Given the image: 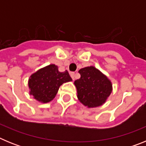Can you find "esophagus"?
<instances>
[{
    "instance_id": "obj_1",
    "label": "esophagus",
    "mask_w": 146,
    "mask_h": 146,
    "mask_svg": "<svg viewBox=\"0 0 146 146\" xmlns=\"http://www.w3.org/2000/svg\"><path fill=\"white\" fill-rule=\"evenodd\" d=\"M70 75L71 77H72V80H75V73H74V72H70Z\"/></svg>"
}]
</instances>
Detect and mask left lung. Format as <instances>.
<instances>
[{
	"mask_svg": "<svg viewBox=\"0 0 146 146\" xmlns=\"http://www.w3.org/2000/svg\"><path fill=\"white\" fill-rule=\"evenodd\" d=\"M80 78L74 81L77 99L88 108L102 106L113 91L110 80L96 67L90 66L78 72Z\"/></svg>",
	"mask_w": 146,
	"mask_h": 146,
	"instance_id": "8db88e82",
	"label": "left lung"
}]
</instances>
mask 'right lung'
<instances>
[{
	"instance_id": "obj_1",
	"label": "right lung",
	"mask_w": 146,
	"mask_h": 146,
	"mask_svg": "<svg viewBox=\"0 0 146 146\" xmlns=\"http://www.w3.org/2000/svg\"><path fill=\"white\" fill-rule=\"evenodd\" d=\"M72 79L68 71H58V66L55 64L41 68L33 73L28 79L29 94L38 102L48 103L55 97L59 88Z\"/></svg>"
}]
</instances>
